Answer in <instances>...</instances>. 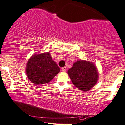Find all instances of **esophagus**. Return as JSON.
<instances>
[{"mask_svg": "<svg viewBox=\"0 0 125 125\" xmlns=\"http://www.w3.org/2000/svg\"><path fill=\"white\" fill-rule=\"evenodd\" d=\"M66 67H62V69H61V70H62V72H65V70H66Z\"/></svg>", "mask_w": 125, "mask_h": 125, "instance_id": "34e87169", "label": "esophagus"}]
</instances>
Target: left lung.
Here are the masks:
<instances>
[{"mask_svg": "<svg viewBox=\"0 0 125 125\" xmlns=\"http://www.w3.org/2000/svg\"><path fill=\"white\" fill-rule=\"evenodd\" d=\"M67 73L73 84L83 91L91 89L98 81V70L94 62L89 61H76Z\"/></svg>", "mask_w": 125, "mask_h": 125, "instance_id": "obj_1", "label": "left lung"}]
</instances>
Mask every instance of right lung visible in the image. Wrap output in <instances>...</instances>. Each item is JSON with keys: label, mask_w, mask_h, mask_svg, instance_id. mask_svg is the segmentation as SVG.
I'll use <instances>...</instances> for the list:
<instances>
[{"label": "right lung", "mask_w": 125, "mask_h": 125, "mask_svg": "<svg viewBox=\"0 0 125 125\" xmlns=\"http://www.w3.org/2000/svg\"><path fill=\"white\" fill-rule=\"evenodd\" d=\"M60 71V67L49 52L34 54L29 58L26 67L28 78L37 85L51 81Z\"/></svg>", "instance_id": "add662e5"}]
</instances>
